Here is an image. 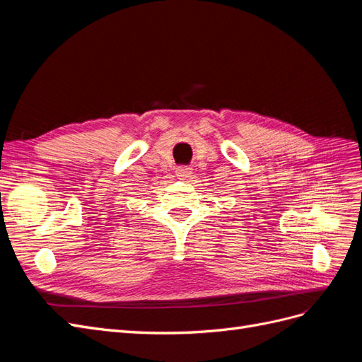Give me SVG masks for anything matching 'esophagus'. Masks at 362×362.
Masks as SVG:
<instances>
[{
	"instance_id": "obj_1",
	"label": "esophagus",
	"mask_w": 362,
	"mask_h": 362,
	"mask_svg": "<svg viewBox=\"0 0 362 362\" xmlns=\"http://www.w3.org/2000/svg\"><path fill=\"white\" fill-rule=\"evenodd\" d=\"M192 173V169L189 166H180L177 168V175L180 178H189Z\"/></svg>"
}]
</instances>
